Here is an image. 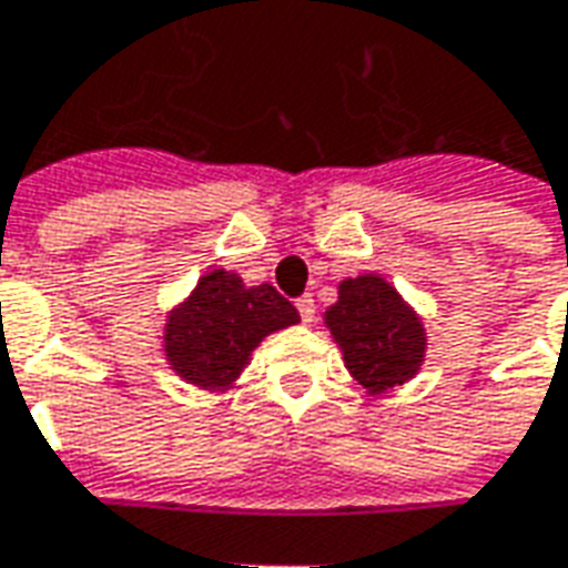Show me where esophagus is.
I'll return each instance as SVG.
<instances>
[{
  "instance_id": "1",
  "label": "esophagus",
  "mask_w": 568,
  "mask_h": 568,
  "mask_svg": "<svg viewBox=\"0 0 568 568\" xmlns=\"http://www.w3.org/2000/svg\"><path fill=\"white\" fill-rule=\"evenodd\" d=\"M297 313H301V320L304 323H313V313H316V304H313V295H301L295 301Z\"/></svg>"
}]
</instances>
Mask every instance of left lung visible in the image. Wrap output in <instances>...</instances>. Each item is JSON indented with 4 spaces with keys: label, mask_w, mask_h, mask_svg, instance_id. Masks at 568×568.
<instances>
[{
    "label": "left lung",
    "mask_w": 568,
    "mask_h": 568,
    "mask_svg": "<svg viewBox=\"0 0 568 568\" xmlns=\"http://www.w3.org/2000/svg\"><path fill=\"white\" fill-rule=\"evenodd\" d=\"M325 323L341 344L353 378L372 394L403 384L422 366V323L378 276L341 283V301L328 307Z\"/></svg>",
    "instance_id": "8db88e82"
}]
</instances>
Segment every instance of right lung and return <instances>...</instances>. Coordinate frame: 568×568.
I'll use <instances>...</instances> for the list:
<instances>
[{
    "label": "right lung",
    "mask_w": 568,
    "mask_h": 568,
    "mask_svg": "<svg viewBox=\"0 0 568 568\" xmlns=\"http://www.w3.org/2000/svg\"><path fill=\"white\" fill-rule=\"evenodd\" d=\"M295 304L273 285L245 288L236 273L212 271L165 328V353L181 378L196 387H224L240 375L257 341L295 325Z\"/></svg>",
    "instance_id": "1"
}]
</instances>
